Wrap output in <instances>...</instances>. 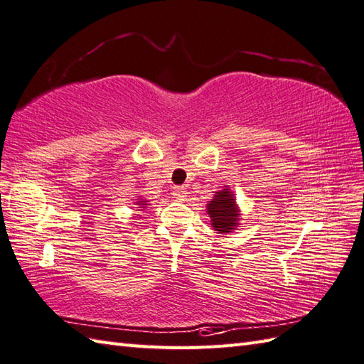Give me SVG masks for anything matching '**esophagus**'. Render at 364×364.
<instances>
[{
	"label": "esophagus",
	"mask_w": 364,
	"mask_h": 364,
	"mask_svg": "<svg viewBox=\"0 0 364 364\" xmlns=\"http://www.w3.org/2000/svg\"><path fill=\"white\" fill-rule=\"evenodd\" d=\"M172 192L176 200H186V197H188V191H186V188H183V186H175Z\"/></svg>",
	"instance_id": "34e87169"
}]
</instances>
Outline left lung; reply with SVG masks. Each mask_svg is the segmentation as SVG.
I'll return each instance as SVG.
<instances>
[{"label":"left lung","mask_w":364,"mask_h":364,"mask_svg":"<svg viewBox=\"0 0 364 364\" xmlns=\"http://www.w3.org/2000/svg\"><path fill=\"white\" fill-rule=\"evenodd\" d=\"M234 196L235 193L225 186L222 191L214 193V198L206 205L210 226L218 234H230L240 225V208Z\"/></svg>","instance_id":"1"}]
</instances>
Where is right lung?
<instances>
[{"label": "right lung", "mask_w": 364, "mask_h": 364, "mask_svg": "<svg viewBox=\"0 0 364 364\" xmlns=\"http://www.w3.org/2000/svg\"><path fill=\"white\" fill-rule=\"evenodd\" d=\"M134 205H136V210H144L147 208L149 201L146 198H136V201H134Z\"/></svg>", "instance_id": "obj_1"}]
</instances>
